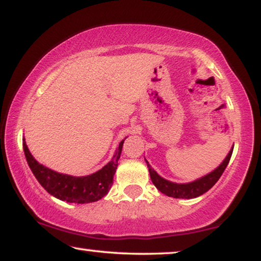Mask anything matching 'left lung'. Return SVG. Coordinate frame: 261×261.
<instances>
[{
	"mask_svg": "<svg viewBox=\"0 0 261 261\" xmlns=\"http://www.w3.org/2000/svg\"><path fill=\"white\" fill-rule=\"evenodd\" d=\"M233 148L234 146L230 148L229 153H228L223 162L221 163L215 170L212 171V172L208 174H205V176L198 178V179L190 181V183H173V181L165 179V178L159 176V174L154 171V169H152V166L149 165L147 160H145L146 164H147L152 183L155 185V188L158 189L160 192L169 196V197L190 199L205 194L206 191L210 190V189L216 184V181L220 179L221 176H222L223 171L226 170L228 163H229L231 153H233Z\"/></svg>",
	"mask_w": 261,
	"mask_h": 261,
	"instance_id": "left-lung-1",
	"label": "left lung"
}]
</instances>
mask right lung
<instances>
[{"instance_id":"add662e5","label":"right lung","mask_w":261,"mask_h":261,"mask_svg":"<svg viewBox=\"0 0 261 261\" xmlns=\"http://www.w3.org/2000/svg\"><path fill=\"white\" fill-rule=\"evenodd\" d=\"M124 139L116 148L113 159L106 166L96 171L95 173L82 177L56 172V171L38 163L34 156L31 154L24 138L22 139V146L28 166L37 180L48 194L55 196L60 201L84 204V203L98 201L108 194L113 185V178L117 169V160L122 152Z\"/></svg>"}]
</instances>
